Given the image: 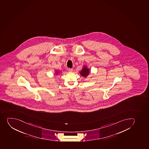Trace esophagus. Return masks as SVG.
Returning <instances> with one entry per match:
<instances>
[{
	"label": "esophagus",
	"instance_id": "obj_1",
	"mask_svg": "<svg viewBox=\"0 0 149 149\" xmlns=\"http://www.w3.org/2000/svg\"><path fill=\"white\" fill-rule=\"evenodd\" d=\"M72 68H68V70L69 72H71V71H72Z\"/></svg>",
	"mask_w": 149,
	"mask_h": 149
}]
</instances>
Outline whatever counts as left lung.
<instances>
[{"label":"left lung","instance_id":"1","mask_svg":"<svg viewBox=\"0 0 149 149\" xmlns=\"http://www.w3.org/2000/svg\"><path fill=\"white\" fill-rule=\"evenodd\" d=\"M89 70L86 68V67H84L82 70L80 72L81 75L84 77L87 76V75L89 74Z\"/></svg>","mask_w":149,"mask_h":149}]
</instances>
